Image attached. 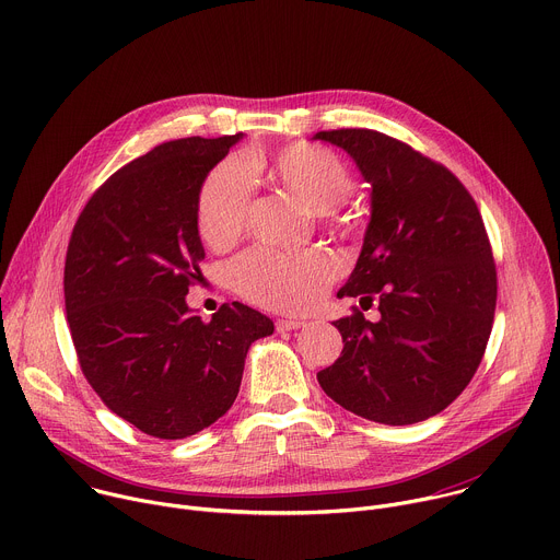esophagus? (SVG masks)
<instances>
[{
	"label": "esophagus",
	"mask_w": 560,
	"mask_h": 560,
	"mask_svg": "<svg viewBox=\"0 0 560 560\" xmlns=\"http://www.w3.org/2000/svg\"><path fill=\"white\" fill-rule=\"evenodd\" d=\"M306 322L302 319H278L276 322V328L278 330H295V328H302Z\"/></svg>",
	"instance_id": "34e87169"
}]
</instances>
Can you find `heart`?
I'll list each match as a JSON object with an SVG mask.
<instances>
[{
  "instance_id": "obj_1",
  "label": "heart",
  "mask_w": 560,
  "mask_h": 560,
  "mask_svg": "<svg viewBox=\"0 0 560 560\" xmlns=\"http://www.w3.org/2000/svg\"><path fill=\"white\" fill-rule=\"evenodd\" d=\"M252 175L269 178L317 211L335 230H349L340 205L347 202L355 185L351 167L326 148L291 143L273 154H249L245 165L222 161L207 174L196 202V225L209 247L225 249L243 236L254 198ZM335 278L338 262L322 249L258 247L230 265V282L245 300L284 313L313 308Z\"/></svg>"
}]
</instances>
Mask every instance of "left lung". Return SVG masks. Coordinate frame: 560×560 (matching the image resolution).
Segmentation results:
<instances>
[{
	"label": "left lung",
	"instance_id": "obj_1",
	"mask_svg": "<svg viewBox=\"0 0 560 560\" xmlns=\"http://www.w3.org/2000/svg\"><path fill=\"white\" fill-rule=\"evenodd\" d=\"M371 183L364 247L340 298L380 302V322L335 319L342 355L317 373L342 408L388 425L451 406L477 373L492 330L497 267L464 183L408 143L366 128L324 130Z\"/></svg>",
	"mask_w": 560,
	"mask_h": 560
}]
</instances>
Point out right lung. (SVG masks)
I'll list each match as a JSON object with an SVG mask.
<instances>
[{
    "label": "right lung",
    "mask_w": 560,
    "mask_h": 560,
    "mask_svg": "<svg viewBox=\"0 0 560 560\" xmlns=\"http://www.w3.org/2000/svg\"><path fill=\"white\" fill-rule=\"evenodd\" d=\"M241 137L176 139L124 165L90 196L68 243L66 317L81 373L150 436L185 439L225 415L252 342L273 332L241 302L209 322L185 302L202 278V180Z\"/></svg>",
    "instance_id": "right-lung-1"
}]
</instances>
